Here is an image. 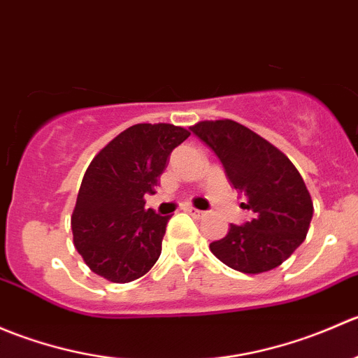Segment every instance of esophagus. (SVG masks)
Returning <instances> with one entry per match:
<instances>
[{
	"label": "esophagus",
	"instance_id": "1",
	"mask_svg": "<svg viewBox=\"0 0 358 358\" xmlns=\"http://www.w3.org/2000/svg\"><path fill=\"white\" fill-rule=\"evenodd\" d=\"M187 211H189L192 216H196V218H202V216L206 215L204 211H201V209H196V208H187Z\"/></svg>",
	"mask_w": 358,
	"mask_h": 358
}]
</instances>
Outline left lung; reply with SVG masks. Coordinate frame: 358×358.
<instances>
[{"label": "left lung", "instance_id": "left-lung-1", "mask_svg": "<svg viewBox=\"0 0 358 358\" xmlns=\"http://www.w3.org/2000/svg\"><path fill=\"white\" fill-rule=\"evenodd\" d=\"M194 135L215 150L230 183L246 197L251 222L230 225L223 239L209 244L230 268L263 273L282 265L305 241L313 202L294 164L275 145L232 119L199 121Z\"/></svg>", "mask_w": 358, "mask_h": 358}]
</instances>
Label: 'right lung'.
I'll use <instances>...</instances> for the list:
<instances>
[{"instance_id":"1","label":"right lung","mask_w":358,"mask_h":358,"mask_svg":"<svg viewBox=\"0 0 358 358\" xmlns=\"http://www.w3.org/2000/svg\"><path fill=\"white\" fill-rule=\"evenodd\" d=\"M190 136L168 122H140L90 162L71 216L74 246L92 272L115 284L145 275L159 259L171 216L145 209L169 154Z\"/></svg>"}]
</instances>
